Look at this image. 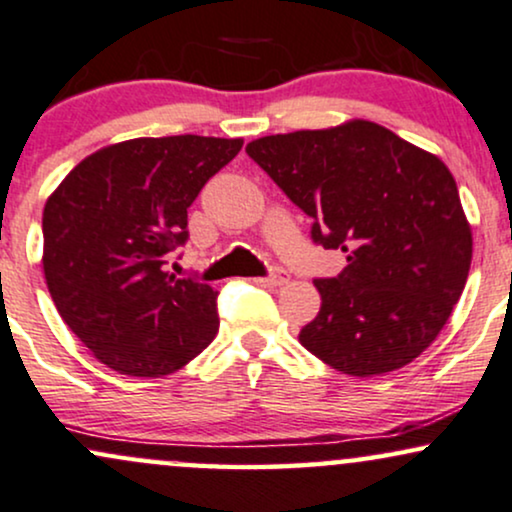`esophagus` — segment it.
<instances>
[{
    "label": "esophagus",
    "mask_w": 512,
    "mask_h": 512,
    "mask_svg": "<svg viewBox=\"0 0 512 512\" xmlns=\"http://www.w3.org/2000/svg\"><path fill=\"white\" fill-rule=\"evenodd\" d=\"M288 281V276L283 274V272H274V274H269V276H262V279H257V283H260V286H264V288H276V286H283V283Z\"/></svg>",
    "instance_id": "esophagus-1"
}]
</instances>
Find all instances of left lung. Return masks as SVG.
<instances>
[{"label":"left lung","instance_id":"obj_1","mask_svg":"<svg viewBox=\"0 0 512 512\" xmlns=\"http://www.w3.org/2000/svg\"><path fill=\"white\" fill-rule=\"evenodd\" d=\"M245 152L312 217L315 243L346 252L341 274L315 281L322 307L300 343L350 377L393 372L432 346L472 262L448 166L365 119L264 135Z\"/></svg>","mask_w":512,"mask_h":512}]
</instances>
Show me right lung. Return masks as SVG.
Masks as SVG:
<instances>
[{"label":"right lung","instance_id":"obj_1","mask_svg":"<svg viewBox=\"0 0 512 512\" xmlns=\"http://www.w3.org/2000/svg\"><path fill=\"white\" fill-rule=\"evenodd\" d=\"M240 138H133L92 152L47 197L42 269L61 319L126 377H166L219 331L217 291L164 272L188 207Z\"/></svg>","mask_w":512,"mask_h":512}]
</instances>
